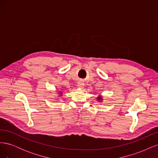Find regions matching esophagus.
<instances>
[{
	"instance_id": "34e87169",
	"label": "esophagus",
	"mask_w": 158,
	"mask_h": 158,
	"mask_svg": "<svg viewBox=\"0 0 158 158\" xmlns=\"http://www.w3.org/2000/svg\"><path fill=\"white\" fill-rule=\"evenodd\" d=\"M84 84L82 82H79L78 83V88H80V89H83V88H84Z\"/></svg>"
}]
</instances>
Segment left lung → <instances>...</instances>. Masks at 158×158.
Here are the masks:
<instances>
[{"label":"left lung","instance_id":"8db88e82","mask_svg":"<svg viewBox=\"0 0 158 158\" xmlns=\"http://www.w3.org/2000/svg\"><path fill=\"white\" fill-rule=\"evenodd\" d=\"M103 98H102V95L99 94V95H98V97L97 98V101H98V102H99V103H102V102H103Z\"/></svg>","mask_w":158,"mask_h":158}]
</instances>
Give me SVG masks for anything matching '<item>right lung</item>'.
<instances>
[{
  "mask_svg": "<svg viewBox=\"0 0 158 158\" xmlns=\"http://www.w3.org/2000/svg\"><path fill=\"white\" fill-rule=\"evenodd\" d=\"M58 97L59 96H62L63 95V92H62V91H59V94H58Z\"/></svg>",
  "mask_w": 158,
  "mask_h": 158,
  "instance_id": "obj_1",
  "label": "right lung"
}]
</instances>
